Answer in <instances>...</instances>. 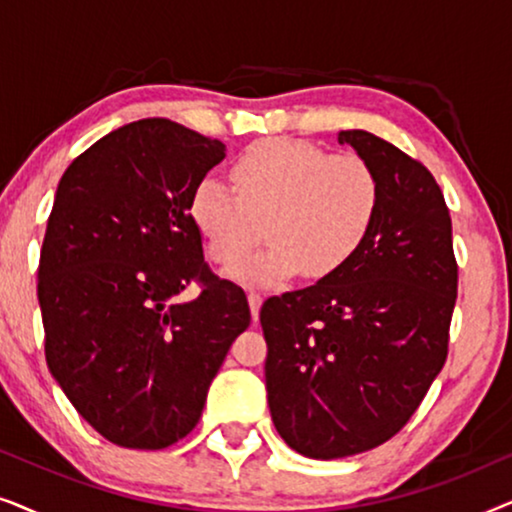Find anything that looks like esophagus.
<instances>
[{"label": "esophagus", "instance_id": "1", "mask_svg": "<svg viewBox=\"0 0 512 512\" xmlns=\"http://www.w3.org/2000/svg\"><path fill=\"white\" fill-rule=\"evenodd\" d=\"M249 307H251V317L254 321L258 319V312H261V303H263V296L258 291H249Z\"/></svg>", "mask_w": 512, "mask_h": 512}]
</instances>
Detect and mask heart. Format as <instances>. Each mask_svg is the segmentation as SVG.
<instances>
[{
  "instance_id": "b5f03b06",
  "label": "heart",
  "mask_w": 512,
  "mask_h": 512,
  "mask_svg": "<svg viewBox=\"0 0 512 512\" xmlns=\"http://www.w3.org/2000/svg\"><path fill=\"white\" fill-rule=\"evenodd\" d=\"M233 190L200 179L188 198V219L209 261L228 265L262 236L271 242L230 265L244 284H277L298 272L326 279L345 270L373 235L380 214V179L356 153L328 156L300 139H263L230 167Z\"/></svg>"
}]
</instances>
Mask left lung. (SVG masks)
I'll return each mask as SVG.
<instances>
[{
    "label": "left lung",
    "instance_id": "1",
    "mask_svg": "<svg viewBox=\"0 0 512 512\" xmlns=\"http://www.w3.org/2000/svg\"><path fill=\"white\" fill-rule=\"evenodd\" d=\"M380 179V214L338 275L261 307L265 389L284 443L312 459L373 450L443 370L457 303L452 219L433 174L366 130H342Z\"/></svg>",
    "mask_w": 512,
    "mask_h": 512
}]
</instances>
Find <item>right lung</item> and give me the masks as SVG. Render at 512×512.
<instances>
[{
  "instance_id": "1",
  "label": "right lung",
  "mask_w": 512,
  "mask_h": 512,
  "mask_svg": "<svg viewBox=\"0 0 512 512\" xmlns=\"http://www.w3.org/2000/svg\"><path fill=\"white\" fill-rule=\"evenodd\" d=\"M226 144L167 118L128 123L62 174L39 258L46 363L114 445L163 450L193 431L251 312L202 256L188 198ZM201 296L181 304L188 283Z\"/></svg>"
}]
</instances>
